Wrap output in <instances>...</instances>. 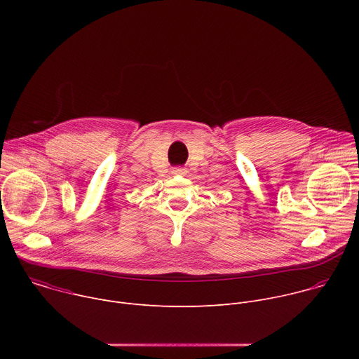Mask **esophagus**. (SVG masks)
<instances>
[{
	"mask_svg": "<svg viewBox=\"0 0 359 359\" xmlns=\"http://www.w3.org/2000/svg\"><path fill=\"white\" fill-rule=\"evenodd\" d=\"M172 173L173 175H179V176H186L189 173V170L186 168H173Z\"/></svg>",
	"mask_w": 359,
	"mask_h": 359,
	"instance_id": "1",
	"label": "esophagus"
}]
</instances>
